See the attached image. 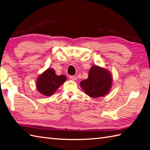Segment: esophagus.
Here are the masks:
<instances>
[{"instance_id":"34e87169","label":"esophagus","mask_w":150,"mask_h":150,"mask_svg":"<svg viewBox=\"0 0 150 150\" xmlns=\"http://www.w3.org/2000/svg\"><path fill=\"white\" fill-rule=\"evenodd\" d=\"M69 78L72 79V80H73V81H76V79H77L76 76H69Z\"/></svg>"}]
</instances>
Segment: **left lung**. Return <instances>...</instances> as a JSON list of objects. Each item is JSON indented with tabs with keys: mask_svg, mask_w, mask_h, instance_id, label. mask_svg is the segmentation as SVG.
I'll return each mask as SVG.
<instances>
[{
	"mask_svg": "<svg viewBox=\"0 0 150 150\" xmlns=\"http://www.w3.org/2000/svg\"><path fill=\"white\" fill-rule=\"evenodd\" d=\"M113 78L107 69L94 65L88 72V77L80 82V86L86 95L92 98L103 97L110 91Z\"/></svg>",
	"mask_w": 150,
	"mask_h": 150,
	"instance_id": "obj_1",
	"label": "left lung"
}]
</instances>
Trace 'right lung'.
<instances>
[{
  "mask_svg": "<svg viewBox=\"0 0 150 150\" xmlns=\"http://www.w3.org/2000/svg\"><path fill=\"white\" fill-rule=\"evenodd\" d=\"M66 80L65 75L58 76L54 69L49 68L38 76L36 86L37 91L42 95L51 96Z\"/></svg>",
  "mask_w": 150,
  "mask_h": 150,
  "instance_id": "right-lung-1",
  "label": "right lung"
}]
</instances>
